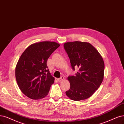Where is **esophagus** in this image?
<instances>
[{
    "label": "esophagus",
    "instance_id": "obj_1",
    "mask_svg": "<svg viewBox=\"0 0 124 124\" xmlns=\"http://www.w3.org/2000/svg\"><path fill=\"white\" fill-rule=\"evenodd\" d=\"M64 80V77H61L60 78L58 79V81L59 82L62 81H63Z\"/></svg>",
    "mask_w": 124,
    "mask_h": 124
}]
</instances>
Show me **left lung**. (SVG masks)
Returning <instances> with one entry per match:
<instances>
[{
    "label": "left lung",
    "instance_id": "8db88e82",
    "mask_svg": "<svg viewBox=\"0 0 124 124\" xmlns=\"http://www.w3.org/2000/svg\"><path fill=\"white\" fill-rule=\"evenodd\" d=\"M64 47L70 58L72 69L75 70V67L79 68L75 76L68 77L70 87L66 91V94L76 101L88 99L103 82L105 68L103 59L88 42H68L64 44Z\"/></svg>",
    "mask_w": 124,
    "mask_h": 124
}]
</instances>
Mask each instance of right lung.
I'll list each match as a JSON object with an SVG mask.
<instances>
[{
	"label": "right lung",
	"instance_id": "obj_1",
	"mask_svg": "<svg viewBox=\"0 0 124 124\" xmlns=\"http://www.w3.org/2000/svg\"><path fill=\"white\" fill-rule=\"evenodd\" d=\"M60 45L52 41L37 42L30 45L21 55L15 77L21 92L26 97L37 100L48 94L54 78L50 75L46 62Z\"/></svg>",
	"mask_w": 124,
	"mask_h": 124
}]
</instances>
